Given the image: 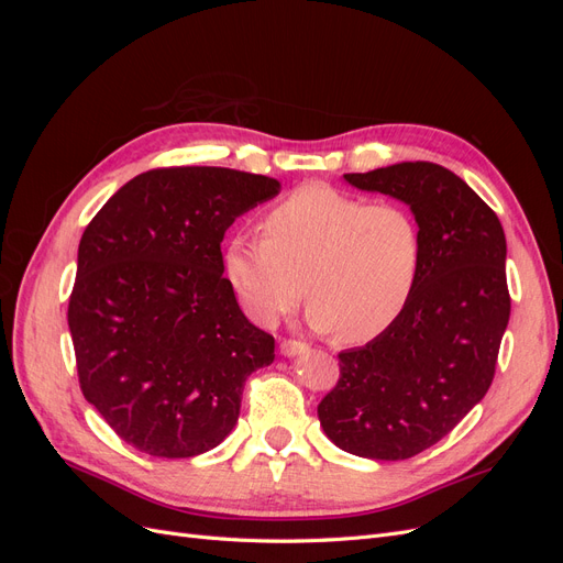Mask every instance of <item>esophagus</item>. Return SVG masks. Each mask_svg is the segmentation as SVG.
<instances>
[{
    "label": "esophagus",
    "instance_id": "1",
    "mask_svg": "<svg viewBox=\"0 0 563 563\" xmlns=\"http://www.w3.org/2000/svg\"><path fill=\"white\" fill-rule=\"evenodd\" d=\"M279 350H282L284 356H300V354L308 352L310 347L305 345V343H298V340H284V343L279 345Z\"/></svg>",
    "mask_w": 563,
    "mask_h": 563
}]
</instances>
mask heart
<instances>
[{
    "label": "heart",
    "instance_id": "b5f03b06",
    "mask_svg": "<svg viewBox=\"0 0 563 563\" xmlns=\"http://www.w3.org/2000/svg\"><path fill=\"white\" fill-rule=\"evenodd\" d=\"M422 234L404 203H364L329 185H305L265 218V240L236 234L223 253L246 317L275 323L305 298L317 331L362 345L383 335L413 298Z\"/></svg>",
    "mask_w": 563,
    "mask_h": 563
}]
</instances>
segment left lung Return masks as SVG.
Returning a JSON list of instances; mask_svg holds the SVG:
<instances>
[{"instance_id": "8db88e82", "label": "left lung", "mask_w": 563, "mask_h": 563, "mask_svg": "<svg viewBox=\"0 0 563 563\" xmlns=\"http://www.w3.org/2000/svg\"><path fill=\"white\" fill-rule=\"evenodd\" d=\"M343 180L411 209L422 265L404 314L338 354L340 380L317 413L338 449L406 460L444 439L490 387L509 321L505 232L486 201L439 164L404 162Z\"/></svg>"}]
</instances>
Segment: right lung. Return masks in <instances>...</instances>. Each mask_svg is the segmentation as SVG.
I'll return each instance as SVG.
<instances>
[{"label": "right lung", "instance_id": "obj_1", "mask_svg": "<svg viewBox=\"0 0 563 563\" xmlns=\"http://www.w3.org/2000/svg\"><path fill=\"white\" fill-rule=\"evenodd\" d=\"M282 183L225 166L135 176L84 230L67 308L84 397L129 446L155 457L216 449L275 338L223 277L225 230Z\"/></svg>", "mask_w": 563, "mask_h": 563}]
</instances>
